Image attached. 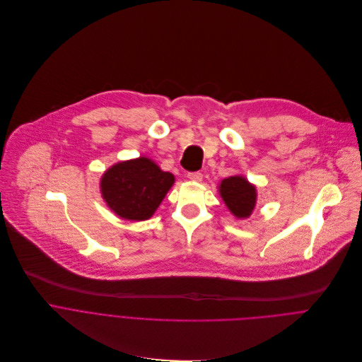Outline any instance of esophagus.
I'll return each mask as SVG.
<instances>
[{"label": "esophagus", "instance_id": "1", "mask_svg": "<svg viewBox=\"0 0 362 362\" xmlns=\"http://www.w3.org/2000/svg\"><path fill=\"white\" fill-rule=\"evenodd\" d=\"M187 177L191 180V181H201L202 180V174L201 173H188Z\"/></svg>", "mask_w": 362, "mask_h": 362}]
</instances>
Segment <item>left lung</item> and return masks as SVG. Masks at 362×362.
I'll return each instance as SVG.
<instances>
[{"label":"left lung","instance_id":"1","mask_svg":"<svg viewBox=\"0 0 362 362\" xmlns=\"http://www.w3.org/2000/svg\"><path fill=\"white\" fill-rule=\"evenodd\" d=\"M220 194L228 209L237 218H247L251 215L255 206L257 192L255 187L251 185L245 178L235 175L223 180Z\"/></svg>","mask_w":362,"mask_h":362}]
</instances>
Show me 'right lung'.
Wrapping results in <instances>:
<instances>
[{
  "mask_svg": "<svg viewBox=\"0 0 362 362\" xmlns=\"http://www.w3.org/2000/svg\"><path fill=\"white\" fill-rule=\"evenodd\" d=\"M174 184V175L164 173L148 158L118 163L101 180V192L108 206L121 218L148 220Z\"/></svg>",
  "mask_w": 362,
  "mask_h": 362,
  "instance_id": "obj_1",
  "label": "right lung"
}]
</instances>
